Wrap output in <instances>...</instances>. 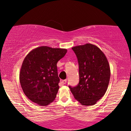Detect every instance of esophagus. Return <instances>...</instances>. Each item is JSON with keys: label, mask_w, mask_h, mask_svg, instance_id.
I'll return each instance as SVG.
<instances>
[{"label": "esophagus", "mask_w": 131, "mask_h": 131, "mask_svg": "<svg viewBox=\"0 0 131 131\" xmlns=\"http://www.w3.org/2000/svg\"><path fill=\"white\" fill-rule=\"evenodd\" d=\"M61 83L62 84H66L67 83V80H62L61 81Z\"/></svg>", "instance_id": "1"}]
</instances>
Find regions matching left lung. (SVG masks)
I'll use <instances>...</instances> for the list:
<instances>
[{
    "instance_id": "obj_1",
    "label": "left lung",
    "mask_w": 131,
    "mask_h": 131,
    "mask_svg": "<svg viewBox=\"0 0 131 131\" xmlns=\"http://www.w3.org/2000/svg\"><path fill=\"white\" fill-rule=\"evenodd\" d=\"M79 66V83L69 86L74 97L83 106L96 103L106 92L111 70L106 57L99 48L92 43L74 47Z\"/></svg>"
}]
</instances>
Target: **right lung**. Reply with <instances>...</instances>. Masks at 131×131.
<instances>
[{
  "label": "right lung",
  "mask_w": 131,
  "mask_h": 131,
  "mask_svg": "<svg viewBox=\"0 0 131 131\" xmlns=\"http://www.w3.org/2000/svg\"><path fill=\"white\" fill-rule=\"evenodd\" d=\"M67 51V49L41 46L24 58L19 73L20 86L34 103L47 106L56 99L60 82L57 64Z\"/></svg>",
  "instance_id": "obj_1"
}]
</instances>
